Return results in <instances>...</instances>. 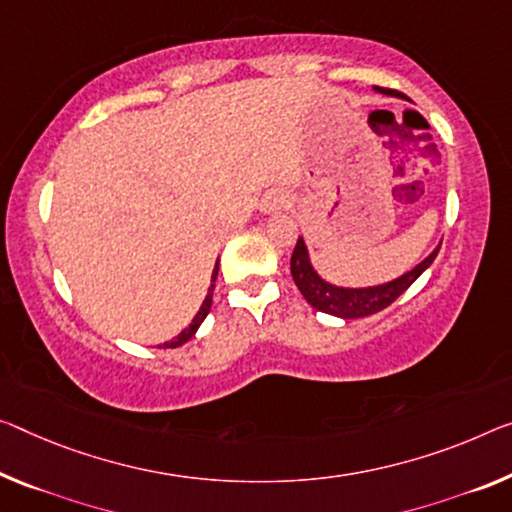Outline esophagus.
<instances>
[{"mask_svg":"<svg viewBox=\"0 0 512 512\" xmlns=\"http://www.w3.org/2000/svg\"><path fill=\"white\" fill-rule=\"evenodd\" d=\"M286 203H288L286 194H281V192H272V194H267V196H265L263 203H261V208H263L265 212H274V210H281L283 206H286Z\"/></svg>","mask_w":512,"mask_h":512,"instance_id":"obj_1","label":"esophagus"}]
</instances>
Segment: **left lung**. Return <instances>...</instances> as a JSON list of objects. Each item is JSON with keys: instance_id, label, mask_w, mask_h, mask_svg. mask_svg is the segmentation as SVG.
Segmentation results:
<instances>
[{"instance_id": "1", "label": "left lung", "mask_w": 512, "mask_h": 512, "mask_svg": "<svg viewBox=\"0 0 512 512\" xmlns=\"http://www.w3.org/2000/svg\"><path fill=\"white\" fill-rule=\"evenodd\" d=\"M380 93H389V96H398L396 91L389 89H380ZM439 247L432 251V254L421 261L414 270L405 272L403 277L393 279L389 283H382V286H373V288H338L332 286V283L322 281L316 270H313L309 263V254H306V245L304 240H297V245L293 249V256H290V274H293L295 286L300 288V293L304 295V300L309 302L313 309H318L322 313H329V316L336 318H364V316H373V313L387 309L389 304L398 300L400 295L405 293L412 283L421 277L423 272L428 270L432 261L437 258Z\"/></svg>"}]
</instances>
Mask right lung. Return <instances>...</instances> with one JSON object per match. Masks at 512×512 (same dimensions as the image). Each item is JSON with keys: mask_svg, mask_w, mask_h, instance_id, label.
Masks as SVG:
<instances>
[{"mask_svg": "<svg viewBox=\"0 0 512 512\" xmlns=\"http://www.w3.org/2000/svg\"><path fill=\"white\" fill-rule=\"evenodd\" d=\"M215 279H217V267H215V272H212V281H215ZM212 290H215V283H210V288H208V295H206V300H203V304H201L199 313H196L194 320L190 322V327L183 329V332H180V334L174 338V341L164 343V348H178V345L187 343V341H190V338L196 334V329H199L201 322L206 320V316H208V313H210V306H212Z\"/></svg>", "mask_w": 512, "mask_h": 512, "instance_id": "obj_1", "label": "right lung"}]
</instances>
